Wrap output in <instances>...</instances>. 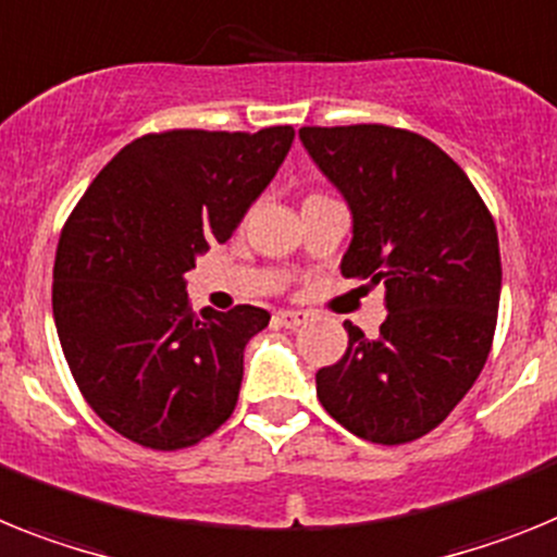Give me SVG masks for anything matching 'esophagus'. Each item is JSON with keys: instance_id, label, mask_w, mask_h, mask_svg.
<instances>
[{"instance_id": "esophagus-1", "label": "esophagus", "mask_w": 557, "mask_h": 557, "mask_svg": "<svg viewBox=\"0 0 557 557\" xmlns=\"http://www.w3.org/2000/svg\"><path fill=\"white\" fill-rule=\"evenodd\" d=\"M274 322L280 327H288V331H297L308 322V313L306 311H277L274 313Z\"/></svg>"}]
</instances>
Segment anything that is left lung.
Wrapping results in <instances>:
<instances>
[{"mask_svg": "<svg viewBox=\"0 0 557 557\" xmlns=\"http://www.w3.org/2000/svg\"><path fill=\"white\" fill-rule=\"evenodd\" d=\"M299 139L352 212L342 274L386 288L379 336L345 322L347 352L317 398L356 437L400 446L437 429L480 379L502 294L499 235L466 171L393 125H306Z\"/></svg>", "mask_w": 557, "mask_h": 557, "instance_id": "left-lung-1", "label": "left lung"}]
</instances>
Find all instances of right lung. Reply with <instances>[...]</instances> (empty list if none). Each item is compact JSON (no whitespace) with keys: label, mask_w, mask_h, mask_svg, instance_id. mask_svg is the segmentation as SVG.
I'll return each instance as SVG.
<instances>
[{"label":"right lung","mask_w":557,"mask_h":557,"mask_svg":"<svg viewBox=\"0 0 557 557\" xmlns=\"http://www.w3.org/2000/svg\"><path fill=\"white\" fill-rule=\"evenodd\" d=\"M292 143V125L145 134L70 212L52 269L61 350L86 404L137 446H196L238 404L244 347L272 317L193 313L185 274L232 238Z\"/></svg>","instance_id":"obj_1"}]
</instances>
